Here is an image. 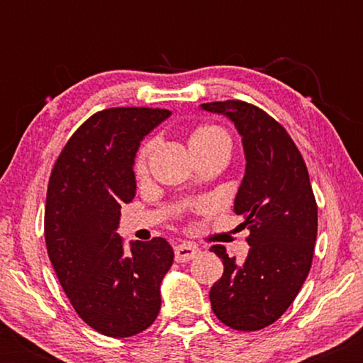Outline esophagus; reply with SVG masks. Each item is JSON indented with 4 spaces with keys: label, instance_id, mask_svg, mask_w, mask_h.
I'll return each instance as SVG.
<instances>
[{
    "label": "esophagus",
    "instance_id": "34e87169",
    "mask_svg": "<svg viewBox=\"0 0 363 363\" xmlns=\"http://www.w3.org/2000/svg\"><path fill=\"white\" fill-rule=\"evenodd\" d=\"M174 252H176L177 262H187L198 256L199 249L196 247L194 244H179L176 245V249H174Z\"/></svg>",
    "mask_w": 363,
    "mask_h": 363
}]
</instances>
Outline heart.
Masks as SVG:
<instances>
[{"mask_svg":"<svg viewBox=\"0 0 363 363\" xmlns=\"http://www.w3.org/2000/svg\"><path fill=\"white\" fill-rule=\"evenodd\" d=\"M218 143L228 145V147H230V138H228L227 131H225L223 128L215 126V124H201V126L194 128L189 136V145L193 150L206 148V147H211V145H218ZM152 147H153L152 141H147V143H143L140 147L138 153H136L135 157V164H133L136 174H141L145 170V167H147V160H148L150 152H152Z\"/></svg>","mask_w":363,"mask_h":363,"instance_id":"obj_1","label":"heart"}]
</instances>
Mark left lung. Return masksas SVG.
<instances>
[{"label":"left lung","mask_w":363,"mask_h":363,"mask_svg":"<svg viewBox=\"0 0 363 363\" xmlns=\"http://www.w3.org/2000/svg\"><path fill=\"white\" fill-rule=\"evenodd\" d=\"M201 107L234 121L247 160L234 211L244 216L251 249L237 264L222 244L211 247L223 261L210 290L211 309L225 326L257 331L281 318L311 272L318 203L302 153L268 112L242 101Z\"/></svg>","instance_id":"8db88e82"}]
</instances>
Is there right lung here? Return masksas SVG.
<instances>
[{"instance_id": "add662e5", "label": "right lung", "mask_w": 363, "mask_h": 363, "mask_svg": "<svg viewBox=\"0 0 363 363\" xmlns=\"http://www.w3.org/2000/svg\"><path fill=\"white\" fill-rule=\"evenodd\" d=\"M170 111L111 107L91 114L66 141L51 170L44 237L49 259L77 314L111 338L152 326L160 283L174 261L162 237L124 252L116 232L121 205L135 198L140 141Z\"/></svg>"}]
</instances>
